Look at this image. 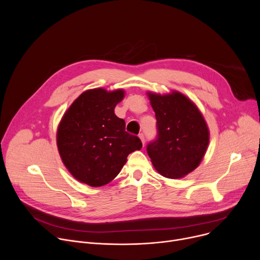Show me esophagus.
<instances>
[{"instance_id": "1", "label": "esophagus", "mask_w": 260, "mask_h": 260, "mask_svg": "<svg viewBox=\"0 0 260 260\" xmlns=\"http://www.w3.org/2000/svg\"><path fill=\"white\" fill-rule=\"evenodd\" d=\"M139 138H140V140H141V142H142V144H143V146L145 145V138H144V135L143 134H140L139 135Z\"/></svg>"}]
</instances>
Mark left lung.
<instances>
[{
	"label": "left lung",
	"mask_w": 260,
	"mask_h": 260,
	"mask_svg": "<svg viewBox=\"0 0 260 260\" xmlns=\"http://www.w3.org/2000/svg\"><path fill=\"white\" fill-rule=\"evenodd\" d=\"M155 112L157 139L147 146L155 170L169 179L183 178L203 160L210 142L207 122L198 106L185 94L172 90L148 91Z\"/></svg>",
	"instance_id": "obj_1"
}]
</instances>
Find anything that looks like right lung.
Instances as JSON below:
<instances>
[{"label":"right lung","instance_id":"right-lung-1","mask_svg":"<svg viewBox=\"0 0 260 260\" xmlns=\"http://www.w3.org/2000/svg\"><path fill=\"white\" fill-rule=\"evenodd\" d=\"M123 89L93 88L82 92L66 111L56 132L60 158L81 183L100 187L112 181L127 160L142 148L140 139L125 132V122L114 109Z\"/></svg>","mask_w":260,"mask_h":260}]
</instances>
